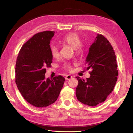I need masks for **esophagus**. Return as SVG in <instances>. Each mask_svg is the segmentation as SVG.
<instances>
[{"instance_id": "obj_1", "label": "esophagus", "mask_w": 133, "mask_h": 133, "mask_svg": "<svg viewBox=\"0 0 133 133\" xmlns=\"http://www.w3.org/2000/svg\"><path fill=\"white\" fill-rule=\"evenodd\" d=\"M71 78H72V76L69 75H67L65 77L66 80H69V79H70Z\"/></svg>"}]
</instances>
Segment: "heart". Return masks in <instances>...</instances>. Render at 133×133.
Listing matches in <instances>:
<instances>
[{
    "instance_id": "obj_1",
    "label": "heart",
    "mask_w": 133,
    "mask_h": 133,
    "mask_svg": "<svg viewBox=\"0 0 133 133\" xmlns=\"http://www.w3.org/2000/svg\"><path fill=\"white\" fill-rule=\"evenodd\" d=\"M59 42L62 43L66 44L73 48L76 51L77 54H81L84 50L83 47L81 45L82 39L80 36L75 33H70L66 34L63 38L59 40ZM50 53L52 57L57 58L59 56V50L58 48L55 45H51L50 46ZM64 69L68 71L71 70V65L69 63L64 64Z\"/></svg>"
}]
</instances>
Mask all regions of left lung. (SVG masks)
<instances>
[{"mask_svg":"<svg viewBox=\"0 0 133 133\" xmlns=\"http://www.w3.org/2000/svg\"><path fill=\"white\" fill-rule=\"evenodd\" d=\"M90 76L86 80L76 77L78 85L76 96L81 103L94 107L104 102L113 90L117 81L116 56L110 43L102 34H98L89 48L86 58Z\"/></svg>","mask_w":133,"mask_h":133,"instance_id":"1","label":"left lung"}]
</instances>
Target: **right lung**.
I'll return each mask as SVG.
<instances>
[{
    "label": "right lung",
    "mask_w": 133,
    "mask_h": 133,
    "mask_svg": "<svg viewBox=\"0 0 133 133\" xmlns=\"http://www.w3.org/2000/svg\"><path fill=\"white\" fill-rule=\"evenodd\" d=\"M55 31L35 34L22 46L15 65V83L23 97L31 105L44 108L57 100L65 78L59 75L45 78L46 68L51 66L49 44Z\"/></svg>",
    "instance_id": "add662e5"
}]
</instances>
